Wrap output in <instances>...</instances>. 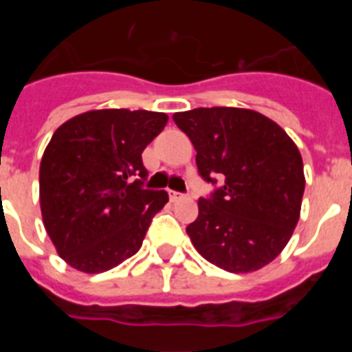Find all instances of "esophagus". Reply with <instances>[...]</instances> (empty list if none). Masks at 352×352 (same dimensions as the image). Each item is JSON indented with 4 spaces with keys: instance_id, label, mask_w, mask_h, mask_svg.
<instances>
[{
    "instance_id": "1",
    "label": "esophagus",
    "mask_w": 352,
    "mask_h": 352,
    "mask_svg": "<svg viewBox=\"0 0 352 352\" xmlns=\"http://www.w3.org/2000/svg\"><path fill=\"white\" fill-rule=\"evenodd\" d=\"M169 197H170V201H173V203H174V201H179V199H183V197H185V195L179 194V192L170 190V192H169Z\"/></svg>"
}]
</instances>
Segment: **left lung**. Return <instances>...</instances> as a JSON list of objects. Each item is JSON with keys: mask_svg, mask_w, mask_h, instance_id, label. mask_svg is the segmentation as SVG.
Instances as JSON below:
<instances>
[{"mask_svg": "<svg viewBox=\"0 0 352 352\" xmlns=\"http://www.w3.org/2000/svg\"><path fill=\"white\" fill-rule=\"evenodd\" d=\"M190 138L197 170L208 183L223 179L186 227L195 250L231 273L272 263L300 219L303 160L275 121L250 109L199 107L173 116Z\"/></svg>", "mask_w": 352, "mask_h": 352, "instance_id": "obj_1", "label": "left lung"}]
</instances>
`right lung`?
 <instances>
[{
  "label": "right lung",
  "instance_id": "obj_1",
  "mask_svg": "<svg viewBox=\"0 0 352 352\" xmlns=\"http://www.w3.org/2000/svg\"><path fill=\"white\" fill-rule=\"evenodd\" d=\"M167 114L129 109L89 111L52 133L40 162V208L61 259L102 273L132 257L166 190H146L142 151Z\"/></svg>",
  "mask_w": 352,
  "mask_h": 352
}]
</instances>
